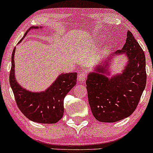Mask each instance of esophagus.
<instances>
[{"mask_svg":"<svg viewBox=\"0 0 153 153\" xmlns=\"http://www.w3.org/2000/svg\"><path fill=\"white\" fill-rule=\"evenodd\" d=\"M87 73L85 71H80L78 75V80L80 82H82L85 81V80L86 79Z\"/></svg>","mask_w":153,"mask_h":153,"instance_id":"esophagus-1","label":"esophagus"}]
</instances>
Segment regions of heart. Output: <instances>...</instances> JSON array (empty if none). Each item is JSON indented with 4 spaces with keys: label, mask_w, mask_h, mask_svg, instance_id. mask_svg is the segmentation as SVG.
<instances>
[{
    "label": "heart",
    "mask_w": 153,
    "mask_h": 153,
    "mask_svg": "<svg viewBox=\"0 0 153 153\" xmlns=\"http://www.w3.org/2000/svg\"><path fill=\"white\" fill-rule=\"evenodd\" d=\"M102 38H103V37H102Z\"/></svg>",
    "instance_id": "1"
}]
</instances>
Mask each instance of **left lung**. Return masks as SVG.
Masks as SVG:
<instances>
[{
  "instance_id": "8db88e82",
  "label": "left lung",
  "mask_w": 153,
  "mask_h": 153,
  "mask_svg": "<svg viewBox=\"0 0 153 153\" xmlns=\"http://www.w3.org/2000/svg\"><path fill=\"white\" fill-rule=\"evenodd\" d=\"M127 56L122 73L112 76L108 70L115 56ZM145 55L130 31L120 50L108 54L88 74V98L94 117L101 122L112 123L129 117L137 106L146 85Z\"/></svg>"
}]
</instances>
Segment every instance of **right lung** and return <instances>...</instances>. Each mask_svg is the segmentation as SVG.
<instances>
[{
	"label": "right lung",
	"mask_w": 153,
	"mask_h": 153,
	"mask_svg": "<svg viewBox=\"0 0 153 153\" xmlns=\"http://www.w3.org/2000/svg\"><path fill=\"white\" fill-rule=\"evenodd\" d=\"M42 28V26H31L19 44L22 42L31 29ZM15 51L16 47L11 56L9 81L17 106L23 114L31 121L42 124L57 123L62 119L64 114L65 97L77 83V73H61L45 91L32 92L22 87L16 79Z\"/></svg>",
	"instance_id": "obj_1"
}]
</instances>
